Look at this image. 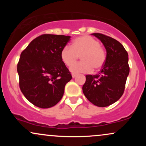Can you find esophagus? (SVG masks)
I'll return each mask as SVG.
<instances>
[{"label": "esophagus", "instance_id": "obj_1", "mask_svg": "<svg viewBox=\"0 0 146 146\" xmlns=\"http://www.w3.org/2000/svg\"><path fill=\"white\" fill-rule=\"evenodd\" d=\"M76 76H77L76 74H74V73H73V74H72V78H75Z\"/></svg>", "mask_w": 146, "mask_h": 146}]
</instances>
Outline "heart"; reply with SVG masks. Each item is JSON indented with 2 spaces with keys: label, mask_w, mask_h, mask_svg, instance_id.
Returning a JSON list of instances; mask_svg holds the SVG:
<instances>
[{
  "label": "heart",
  "mask_w": 146,
  "mask_h": 146,
  "mask_svg": "<svg viewBox=\"0 0 146 146\" xmlns=\"http://www.w3.org/2000/svg\"><path fill=\"white\" fill-rule=\"evenodd\" d=\"M80 56L83 61L74 65ZM60 57L66 66L74 65L70 68L72 73H89L93 68L95 71H98L103 67L106 54L98 40L85 35L75 38L71 46L68 45L64 46Z\"/></svg>",
  "instance_id": "heart-1"
}]
</instances>
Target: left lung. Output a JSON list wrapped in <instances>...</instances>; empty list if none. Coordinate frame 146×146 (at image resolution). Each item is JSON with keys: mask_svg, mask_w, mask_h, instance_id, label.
I'll use <instances>...</instances> for the list:
<instances>
[{"mask_svg": "<svg viewBox=\"0 0 146 146\" xmlns=\"http://www.w3.org/2000/svg\"><path fill=\"white\" fill-rule=\"evenodd\" d=\"M100 40L106 50L104 65L97 75H86L83 93L89 102L106 107L119 100L125 89L130 72L128 54L119 42L102 33H92Z\"/></svg>", "mask_w": 146, "mask_h": 146, "instance_id": "obj_1", "label": "left lung"}]
</instances>
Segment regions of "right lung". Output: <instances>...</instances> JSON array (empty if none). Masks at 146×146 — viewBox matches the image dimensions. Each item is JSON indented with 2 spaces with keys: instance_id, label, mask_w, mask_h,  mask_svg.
<instances>
[{
  "instance_id": "1",
  "label": "right lung",
  "mask_w": 146,
  "mask_h": 146,
  "mask_svg": "<svg viewBox=\"0 0 146 146\" xmlns=\"http://www.w3.org/2000/svg\"><path fill=\"white\" fill-rule=\"evenodd\" d=\"M71 36L43 34L33 40L21 53L18 63L19 86L31 104L41 108L56 105L72 79L60 53Z\"/></svg>"
}]
</instances>
